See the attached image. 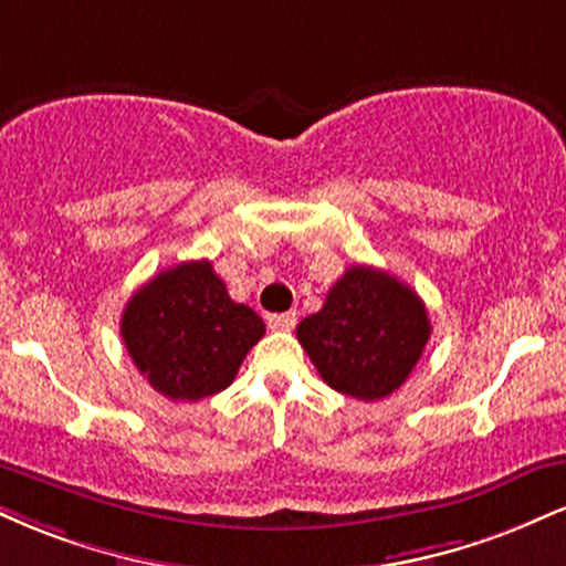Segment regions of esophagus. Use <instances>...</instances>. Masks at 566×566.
<instances>
[{"label": "esophagus", "mask_w": 566, "mask_h": 566, "mask_svg": "<svg viewBox=\"0 0 566 566\" xmlns=\"http://www.w3.org/2000/svg\"><path fill=\"white\" fill-rule=\"evenodd\" d=\"M265 322H269V329L274 332H292L297 324V316L295 313H271Z\"/></svg>", "instance_id": "1"}]
</instances>
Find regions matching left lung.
<instances>
[{
  "label": "left lung",
  "mask_w": 566,
  "mask_h": 566,
  "mask_svg": "<svg viewBox=\"0 0 566 566\" xmlns=\"http://www.w3.org/2000/svg\"><path fill=\"white\" fill-rule=\"evenodd\" d=\"M430 332L424 303L408 284L374 265H350L324 308L297 324V343L332 390L382 400L413 371Z\"/></svg>",
  "instance_id": "8db88e82"
}]
</instances>
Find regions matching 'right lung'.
I'll return each instance as SVG.
<instances>
[{"label": "right lung", "mask_w": 566, "mask_h": 566, "mask_svg": "<svg viewBox=\"0 0 566 566\" xmlns=\"http://www.w3.org/2000/svg\"><path fill=\"white\" fill-rule=\"evenodd\" d=\"M263 335V318L231 301L210 261L160 271L134 292L120 318L134 366L171 400L227 390Z\"/></svg>", "instance_id": "1"}]
</instances>
